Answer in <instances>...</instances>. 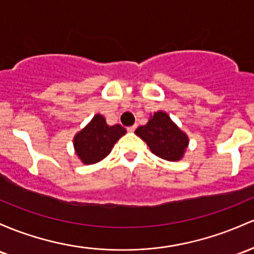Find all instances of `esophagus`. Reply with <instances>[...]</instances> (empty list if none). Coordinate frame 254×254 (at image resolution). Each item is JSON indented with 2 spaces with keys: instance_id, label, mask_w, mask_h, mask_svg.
<instances>
[{
  "instance_id": "34e87169",
  "label": "esophagus",
  "mask_w": 254,
  "mask_h": 254,
  "mask_svg": "<svg viewBox=\"0 0 254 254\" xmlns=\"http://www.w3.org/2000/svg\"><path fill=\"white\" fill-rule=\"evenodd\" d=\"M136 127H137V125H132V127H127V131H130V132H132V131H135L136 130Z\"/></svg>"
}]
</instances>
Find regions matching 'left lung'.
<instances>
[{
	"label": "left lung",
	"instance_id": "1",
	"mask_svg": "<svg viewBox=\"0 0 254 254\" xmlns=\"http://www.w3.org/2000/svg\"><path fill=\"white\" fill-rule=\"evenodd\" d=\"M135 133L148 144L159 158L165 160H180L188 146V137L164 112H157L150 117L146 125H141Z\"/></svg>",
	"mask_w": 254,
	"mask_h": 254
}]
</instances>
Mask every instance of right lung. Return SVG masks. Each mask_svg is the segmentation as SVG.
<instances>
[{
  "label": "right lung",
  "instance_id": "add662e5",
  "mask_svg": "<svg viewBox=\"0 0 254 254\" xmlns=\"http://www.w3.org/2000/svg\"><path fill=\"white\" fill-rule=\"evenodd\" d=\"M125 132L127 130L122 125L116 124L111 127L101 114H96L93 121L74 137L76 153L86 165L95 164L110 154L114 143L125 135Z\"/></svg>",
  "mask_w": 254,
  "mask_h": 254
}]
</instances>
